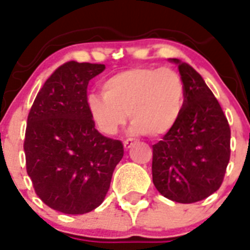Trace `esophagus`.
<instances>
[{
	"label": "esophagus",
	"instance_id": "esophagus-1",
	"mask_svg": "<svg viewBox=\"0 0 250 250\" xmlns=\"http://www.w3.org/2000/svg\"><path fill=\"white\" fill-rule=\"evenodd\" d=\"M136 143V140L135 139H127L123 141V145H125V149H129L133 144Z\"/></svg>",
	"mask_w": 250,
	"mask_h": 250
}]
</instances>
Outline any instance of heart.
<instances>
[{
    "mask_svg": "<svg viewBox=\"0 0 250 250\" xmlns=\"http://www.w3.org/2000/svg\"><path fill=\"white\" fill-rule=\"evenodd\" d=\"M103 97H87V110L99 131L115 135L129 114L132 132L159 136L173 127L184 106L185 87L171 68L136 66L107 78Z\"/></svg>",
    "mask_w": 250,
    "mask_h": 250,
    "instance_id": "b5f03b06",
    "label": "heart"
}]
</instances>
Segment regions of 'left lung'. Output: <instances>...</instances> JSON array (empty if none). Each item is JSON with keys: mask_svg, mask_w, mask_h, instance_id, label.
<instances>
[{"mask_svg": "<svg viewBox=\"0 0 250 250\" xmlns=\"http://www.w3.org/2000/svg\"><path fill=\"white\" fill-rule=\"evenodd\" d=\"M185 87L177 122L153 145V182L173 202L196 203L221 188L230 160L231 131L226 115L202 76L172 59Z\"/></svg>", "mask_w": 250, "mask_h": 250, "instance_id": "obj_1", "label": "left lung"}]
</instances>
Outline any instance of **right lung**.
Returning a JSON list of instances; mask_svg holds the SVG:
<instances>
[{
	"instance_id": "obj_1",
	"label": "right lung",
	"mask_w": 250,
	"mask_h": 250,
	"mask_svg": "<svg viewBox=\"0 0 250 250\" xmlns=\"http://www.w3.org/2000/svg\"><path fill=\"white\" fill-rule=\"evenodd\" d=\"M104 64L68 62L37 93L26 122L24 153L34 191L52 209L84 214L104 202L123 144L95 128L87 86Z\"/></svg>"
}]
</instances>
